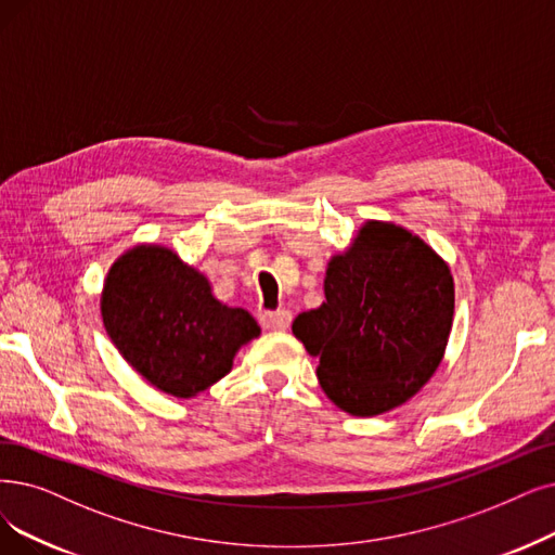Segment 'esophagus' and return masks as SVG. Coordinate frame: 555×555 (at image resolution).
Instances as JSON below:
<instances>
[{
	"instance_id": "34e87169",
	"label": "esophagus",
	"mask_w": 555,
	"mask_h": 555,
	"mask_svg": "<svg viewBox=\"0 0 555 555\" xmlns=\"http://www.w3.org/2000/svg\"><path fill=\"white\" fill-rule=\"evenodd\" d=\"M259 321L266 330H286L292 325V312L289 309H275V312H263Z\"/></svg>"
}]
</instances>
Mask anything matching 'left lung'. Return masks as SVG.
<instances>
[{"label": "left lung", "instance_id": "1", "mask_svg": "<svg viewBox=\"0 0 555 555\" xmlns=\"http://www.w3.org/2000/svg\"><path fill=\"white\" fill-rule=\"evenodd\" d=\"M447 261L393 223L369 220L352 246L332 257L325 302L292 330L319 358L327 398L354 416L393 410L437 371L453 325Z\"/></svg>", "mask_w": 555, "mask_h": 555}]
</instances>
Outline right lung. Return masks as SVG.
I'll return each mask as SVG.
<instances>
[{
    "label": "right lung",
    "mask_w": 555,
    "mask_h": 555,
    "mask_svg": "<svg viewBox=\"0 0 555 555\" xmlns=\"http://www.w3.org/2000/svg\"><path fill=\"white\" fill-rule=\"evenodd\" d=\"M102 319L127 364L177 398L225 378L236 350L259 337L246 309L216 300L209 280L162 246H137L111 266Z\"/></svg>",
    "instance_id": "right-lung-1"
}]
</instances>
